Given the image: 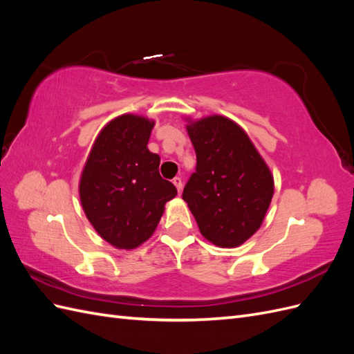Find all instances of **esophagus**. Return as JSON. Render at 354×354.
Masks as SVG:
<instances>
[{
    "mask_svg": "<svg viewBox=\"0 0 354 354\" xmlns=\"http://www.w3.org/2000/svg\"><path fill=\"white\" fill-rule=\"evenodd\" d=\"M173 183H174V186L177 187V190H178V192H181V189H183V180H181L180 177L173 178Z\"/></svg>",
    "mask_w": 354,
    "mask_h": 354,
    "instance_id": "obj_1",
    "label": "esophagus"
}]
</instances>
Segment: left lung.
Listing matches in <instances>:
<instances>
[{"label":"left lung","mask_w":354,"mask_h":354,"mask_svg":"<svg viewBox=\"0 0 354 354\" xmlns=\"http://www.w3.org/2000/svg\"><path fill=\"white\" fill-rule=\"evenodd\" d=\"M196 171L183 199L214 245L234 248L259 230L273 198V177L242 128L214 115L187 125Z\"/></svg>","instance_id":"obj_1"}]
</instances>
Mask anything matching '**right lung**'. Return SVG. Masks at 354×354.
<instances>
[{"instance_id":"1","label":"right lung","mask_w":354,"mask_h":354,"mask_svg":"<svg viewBox=\"0 0 354 354\" xmlns=\"http://www.w3.org/2000/svg\"><path fill=\"white\" fill-rule=\"evenodd\" d=\"M153 121L122 115L100 131L84 167L80 196L100 236L133 250L152 236L176 186L159 174L160 158L149 152Z\"/></svg>"}]
</instances>
